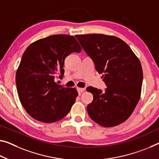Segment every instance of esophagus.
Instances as JSON below:
<instances>
[{
    "instance_id": "esophagus-1",
    "label": "esophagus",
    "mask_w": 159,
    "mask_h": 159,
    "mask_svg": "<svg viewBox=\"0 0 159 159\" xmlns=\"http://www.w3.org/2000/svg\"><path fill=\"white\" fill-rule=\"evenodd\" d=\"M77 89L79 93H81V92H84L85 90V88H81V87H77Z\"/></svg>"
}]
</instances>
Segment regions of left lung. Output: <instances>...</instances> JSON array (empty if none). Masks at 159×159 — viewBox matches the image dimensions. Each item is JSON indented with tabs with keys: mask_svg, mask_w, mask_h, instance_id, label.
<instances>
[{
	"mask_svg": "<svg viewBox=\"0 0 159 159\" xmlns=\"http://www.w3.org/2000/svg\"><path fill=\"white\" fill-rule=\"evenodd\" d=\"M75 37L107 87L104 92L87 88L93 94V101L87 106L89 117L104 127L123 123L140 99L143 81L140 61L127 44L115 36L87 34Z\"/></svg>",
	"mask_w": 159,
	"mask_h": 159,
	"instance_id": "left-lung-1",
	"label": "left lung"
}]
</instances>
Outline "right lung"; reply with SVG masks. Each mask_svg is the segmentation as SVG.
Returning <instances> with one entry per match:
<instances>
[{
	"instance_id": "right-lung-1",
	"label": "right lung",
	"mask_w": 159,
	"mask_h": 159,
	"mask_svg": "<svg viewBox=\"0 0 159 159\" xmlns=\"http://www.w3.org/2000/svg\"><path fill=\"white\" fill-rule=\"evenodd\" d=\"M74 36L54 35L28 46L16 72L19 99L28 114L44 123L60 120L69 113L78 93L75 88L64 87L55 82L64 76L67 56L80 52Z\"/></svg>"
}]
</instances>
